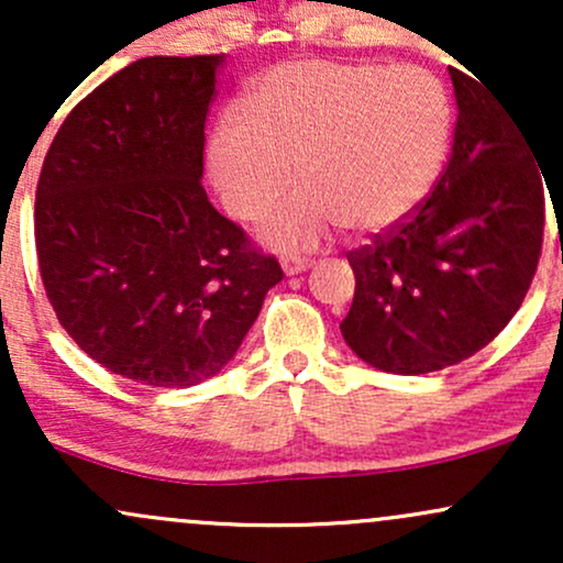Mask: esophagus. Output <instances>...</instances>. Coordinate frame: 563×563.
I'll return each mask as SVG.
<instances>
[{"mask_svg": "<svg viewBox=\"0 0 563 563\" xmlns=\"http://www.w3.org/2000/svg\"><path fill=\"white\" fill-rule=\"evenodd\" d=\"M309 260H301V256H286V260L280 262V267H283V273H286L288 277H294V275H301V273H307L309 269Z\"/></svg>", "mask_w": 563, "mask_h": 563, "instance_id": "34e87169", "label": "esophagus"}]
</instances>
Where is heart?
Segmentation results:
<instances>
[{
	"instance_id": "obj_1",
	"label": "heart",
	"mask_w": 563,
	"mask_h": 563,
	"mask_svg": "<svg viewBox=\"0 0 563 563\" xmlns=\"http://www.w3.org/2000/svg\"><path fill=\"white\" fill-rule=\"evenodd\" d=\"M209 137V174L238 219H254L299 169L303 183L262 217L273 249L318 245L346 224L360 235L407 219L439 179L452 100L418 66L290 60L256 79Z\"/></svg>"
}]
</instances>
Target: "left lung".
<instances>
[{
  "label": "left lung",
  "mask_w": 563,
  "mask_h": 563,
  "mask_svg": "<svg viewBox=\"0 0 563 563\" xmlns=\"http://www.w3.org/2000/svg\"><path fill=\"white\" fill-rule=\"evenodd\" d=\"M452 156L402 224L346 256L357 288L341 322L367 365L421 376L457 365L519 312L538 269L545 198L519 121L479 81L450 68Z\"/></svg>",
  "instance_id": "left-lung-1"
}]
</instances>
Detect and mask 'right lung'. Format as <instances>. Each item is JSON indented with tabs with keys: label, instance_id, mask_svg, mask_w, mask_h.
<instances>
[{
	"label": "right lung",
	"instance_id": "1",
	"mask_svg": "<svg viewBox=\"0 0 563 563\" xmlns=\"http://www.w3.org/2000/svg\"><path fill=\"white\" fill-rule=\"evenodd\" d=\"M222 66L158 55L119 70L68 113L38 177L36 254L57 320L137 384L217 376L283 280L200 185Z\"/></svg>",
	"mask_w": 563,
	"mask_h": 563
}]
</instances>
